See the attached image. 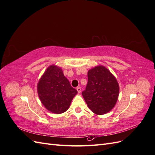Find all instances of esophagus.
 Listing matches in <instances>:
<instances>
[{
    "label": "esophagus",
    "instance_id": "esophagus-1",
    "mask_svg": "<svg viewBox=\"0 0 155 155\" xmlns=\"http://www.w3.org/2000/svg\"><path fill=\"white\" fill-rule=\"evenodd\" d=\"M76 89H77L78 93H80L81 92V87H78Z\"/></svg>",
    "mask_w": 155,
    "mask_h": 155
}]
</instances>
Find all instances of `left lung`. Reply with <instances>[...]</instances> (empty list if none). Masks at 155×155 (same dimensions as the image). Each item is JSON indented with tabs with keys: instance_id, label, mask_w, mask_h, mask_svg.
<instances>
[{
	"instance_id": "8db88e82",
	"label": "left lung",
	"mask_w": 155,
	"mask_h": 155,
	"mask_svg": "<svg viewBox=\"0 0 155 155\" xmlns=\"http://www.w3.org/2000/svg\"><path fill=\"white\" fill-rule=\"evenodd\" d=\"M82 95L94 113L106 114L113 109L118 100V81L105 67H96L88 70V83Z\"/></svg>"
}]
</instances>
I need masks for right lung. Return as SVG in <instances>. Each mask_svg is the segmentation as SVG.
Wrapping results in <instances>:
<instances>
[{
  "label": "right lung",
  "instance_id": "add662e5",
  "mask_svg": "<svg viewBox=\"0 0 155 155\" xmlns=\"http://www.w3.org/2000/svg\"><path fill=\"white\" fill-rule=\"evenodd\" d=\"M37 92L46 109L55 114L66 111L78 93L64 77L62 70L55 65L46 69L37 85Z\"/></svg>",
  "mask_w": 155,
  "mask_h": 155
}]
</instances>
